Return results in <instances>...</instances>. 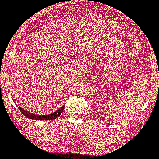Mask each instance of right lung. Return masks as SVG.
Masks as SVG:
<instances>
[{
  "mask_svg": "<svg viewBox=\"0 0 159 159\" xmlns=\"http://www.w3.org/2000/svg\"><path fill=\"white\" fill-rule=\"evenodd\" d=\"M65 108V105L61 107L60 109H58L57 111H56L55 112L50 114H47V115H38V114H35L33 113H30L28 111L25 110L21 107H18L19 110L21 111V113L23 114L24 116H25L27 118H29L30 119H33V120H40V121H47V120H52V119H55L56 118H57L62 112L64 110Z\"/></svg>",
  "mask_w": 159,
  "mask_h": 159,
  "instance_id": "obj_1",
  "label": "right lung"
}]
</instances>
